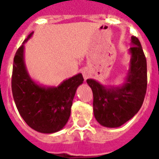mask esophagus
Instances as JSON below:
<instances>
[{
  "instance_id": "34e87169",
  "label": "esophagus",
  "mask_w": 159,
  "mask_h": 159,
  "mask_svg": "<svg viewBox=\"0 0 159 159\" xmlns=\"http://www.w3.org/2000/svg\"><path fill=\"white\" fill-rule=\"evenodd\" d=\"M83 75H84V78L86 80V79H88V77L89 76V74H88V71H87V70H84V71H83Z\"/></svg>"
}]
</instances>
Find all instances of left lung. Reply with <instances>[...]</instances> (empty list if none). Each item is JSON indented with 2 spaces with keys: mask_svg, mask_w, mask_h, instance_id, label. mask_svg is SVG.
<instances>
[{
  "mask_svg": "<svg viewBox=\"0 0 159 159\" xmlns=\"http://www.w3.org/2000/svg\"><path fill=\"white\" fill-rule=\"evenodd\" d=\"M131 58L126 82L120 87H104L95 80H87L93 93L94 116L106 127H119L138 113L147 87V60L140 41L131 36Z\"/></svg>",
  "mask_w": 159,
  "mask_h": 159,
  "instance_id": "1",
  "label": "left lung"
}]
</instances>
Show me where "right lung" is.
<instances>
[{
	"mask_svg": "<svg viewBox=\"0 0 159 159\" xmlns=\"http://www.w3.org/2000/svg\"><path fill=\"white\" fill-rule=\"evenodd\" d=\"M17 49L13 60L12 92L16 108L25 123L40 133L51 134L60 130L71 115V107L76 89L83 84L82 74L66 80L57 87L40 86L29 76L25 60V43Z\"/></svg>",
	"mask_w": 159,
	"mask_h": 159,
	"instance_id": "right-lung-1",
	"label": "right lung"
}]
</instances>
